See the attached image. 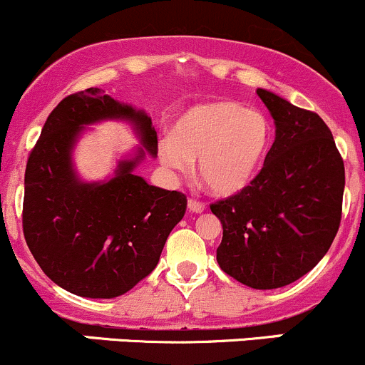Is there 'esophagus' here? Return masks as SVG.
Listing matches in <instances>:
<instances>
[{
  "label": "esophagus",
  "mask_w": 365,
  "mask_h": 365,
  "mask_svg": "<svg viewBox=\"0 0 365 365\" xmlns=\"http://www.w3.org/2000/svg\"><path fill=\"white\" fill-rule=\"evenodd\" d=\"M189 210L192 213H201V212H205V202H201V201H197V199H194V197H190L189 199Z\"/></svg>",
  "instance_id": "1"
}]
</instances>
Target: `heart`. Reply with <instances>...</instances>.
Segmentation results:
<instances>
[{"label":"heart","instance_id":"1","mask_svg":"<svg viewBox=\"0 0 365 365\" xmlns=\"http://www.w3.org/2000/svg\"><path fill=\"white\" fill-rule=\"evenodd\" d=\"M274 129L260 110L243 103L212 101L187 108L159 141L166 170L187 173L197 160V175L210 192L232 195L247 189L262 170Z\"/></svg>","mask_w":365,"mask_h":365}]
</instances>
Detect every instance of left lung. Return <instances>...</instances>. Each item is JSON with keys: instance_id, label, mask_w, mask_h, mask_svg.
I'll return each mask as SVG.
<instances>
[{"instance_id": "left-lung-1", "label": "left lung", "mask_w": 365, "mask_h": 365, "mask_svg": "<svg viewBox=\"0 0 365 365\" xmlns=\"http://www.w3.org/2000/svg\"><path fill=\"white\" fill-rule=\"evenodd\" d=\"M257 94L276 124L269 155L241 192L213 202L224 236L218 266L259 290L285 287L313 269L341 222L344 164L320 115L266 89Z\"/></svg>"}]
</instances>
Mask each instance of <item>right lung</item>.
I'll return each mask as SVG.
<instances>
[{"label":"right lung","instance_id":"right-lung-1","mask_svg":"<svg viewBox=\"0 0 365 365\" xmlns=\"http://www.w3.org/2000/svg\"><path fill=\"white\" fill-rule=\"evenodd\" d=\"M108 118L131 121L145 150L157 155L152 118L91 87L52 110L24 176L22 229L31 253L61 289L91 299L118 297L150 274L187 210L185 194L148 185L134 175L143 149L121 161L106 182L86 184L76 176V138L83 125Z\"/></svg>","mask_w":365,"mask_h":365}]
</instances>
